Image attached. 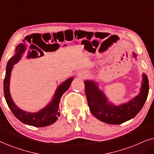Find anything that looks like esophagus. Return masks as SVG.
<instances>
[{
    "label": "esophagus",
    "instance_id": "obj_1",
    "mask_svg": "<svg viewBox=\"0 0 154 154\" xmlns=\"http://www.w3.org/2000/svg\"><path fill=\"white\" fill-rule=\"evenodd\" d=\"M80 75H81V74H80ZM82 76H84V75H83V74H82Z\"/></svg>",
    "mask_w": 154,
    "mask_h": 154
}]
</instances>
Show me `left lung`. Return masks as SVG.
Instances as JSON below:
<instances>
[{
	"label": "left lung",
	"mask_w": 154,
	"mask_h": 154,
	"mask_svg": "<svg viewBox=\"0 0 154 154\" xmlns=\"http://www.w3.org/2000/svg\"><path fill=\"white\" fill-rule=\"evenodd\" d=\"M134 58L137 54L132 52ZM140 92L128 102L115 105L109 102L98 83L92 80L84 81L85 94L90 110L100 121L111 125H118L133 119L144 106L149 94V80L145 73L142 74Z\"/></svg>",
	"instance_id": "1"
}]
</instances>
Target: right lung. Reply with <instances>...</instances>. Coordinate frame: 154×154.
Here are the masks:
<instances>
[{
    "label": "right lung",
    "mask_w": 154,
    "mask_h": 154,
    "mask_svg": "<svg viewBox=\"0 0 154 154\" xmlns=\"http://www.w3.org/2000/svg\"><path fill=\"white\" fill-rule=\"evenodd\" d=\"M26 44H18L15 48V53L14 56L12 57L8 61L7 66H6L5 77L3 82L4 95H5L6 102L12 113L22 123L28 125L34 126V127H45V126L50 125L52 123H55L58 117L60 116V109H59L60 99L63 94L70 87L71 82L73 80V77L69 78L61 83L57 88L55 93L50 102L40 111L35 113H31L20 109L14 104L10 95V81L13 66L21 60V58L26 52ZM33 51H31V54L33 53ZM43 53V52H41V56Z\"/></svg>",
    "instance_id": "add662e5"
}]
</instances>
